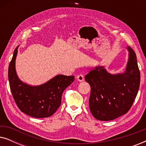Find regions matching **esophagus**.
Instances as JSON below:
<instances>
[{"mask_svg": "<svg viewBox=\"0 0 146 146\" xmlns=\"http://www.w3.org/2000/svg\"><path fill=\"white\" fill-rule=\"evenodd\" d=\"M76 79L78 80V81L79 82H82L84 80V76L82 74H80L78 76H77Z\"/></svg>", "mask_w": 146, "mask_h": 146, "instance_id": "esophagus-1", "label": "esophagus"}]
</instances>
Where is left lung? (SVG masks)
I'll list each match as a JSON object with an SVG mask.
<instances>
[{
	"label": "left lung",
	"mask_w": 146,
	"mask_h": 146,
	"mask_svg": "<svg viewBox=\"0 0 146 146\" xmlns=\"http://www.w3.org/2000/svg\"><path fill=\"white\" fill-rule=\"evenodd\" d=\"M129 60L123 74H111L103 66L96 67L85 76L90 85V111L102 121L114 119L131 108L138 92L140 72L135 52L129 46Z\"/></svg>",
	"instance_id": "obj_1"
}]
</instances>
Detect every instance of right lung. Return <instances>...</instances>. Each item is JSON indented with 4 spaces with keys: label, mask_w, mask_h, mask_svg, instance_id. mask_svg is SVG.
Returning <instances> with one entry per match:
<instances>
[{
    "label": "right lung",
    "mask_w": 146,
    "mask_h": 146,
    "mask_svg": "<svg viewBox=\"0 0 146 146\" xmlns=\"http://www.w3.org/2000/svg\"><path fill=\"white\" fill-rule=\"evenodd\" d=\"M18 47L9 66V80L11 91L17 106L30 116L42 118L52 115L61 104L62 95L74 80V76L57 75L46 83L31 86L23 83L17 76L15 60Z\"/></svg>",
    "instance_id": "obj_1"
}]
</instances>
